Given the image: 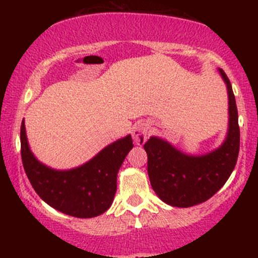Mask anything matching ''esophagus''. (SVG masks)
I'll return each instance as SVG.
<instances>
[{
	"label": "esophagus",
	"mask_w": 258,
	"mask_h": 258,
	"mask_svg": "<svg viewBox=\"0 0 258 258\" xmlns=\"http://www.w3.org/2000/svg\"><path fill=\"white\" fill-rule=\"evenodd\" d=\"M149 130H150V126L147 121H141V122L136 123V126L133 127V132H132V137H133V141H135V143L138 144V146H143L148 139Z\"/></svg>",
	"instance_id": "obj_1"
}]
</instances>
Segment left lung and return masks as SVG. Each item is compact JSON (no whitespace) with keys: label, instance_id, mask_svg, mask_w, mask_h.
I'll return each mask as SVG.
<instances>
[{"label":"left lung","instance_id":"1","mask_svg":"<svg viewBox=\"0 0 258 258\" xmlns=\"http://www.w3.org/2000/svg\"><path fill=\"white\" fill-rule=\"evenodd\" d=\"M218 73L227 86L229 116L227 136L220 147L203 155H190L155 136L144 144L150 184L167 205L190 207L209 200L235 167L240 147L238 109L229 79L222 69Z\"/></svg>","mask_w":258,"mask_h":258}]
</instances>
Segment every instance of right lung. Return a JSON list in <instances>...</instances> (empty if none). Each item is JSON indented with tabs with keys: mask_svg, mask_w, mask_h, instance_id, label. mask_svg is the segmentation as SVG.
Instances as JSON below:
<instances>
[{
	"mask_svg": "<svg viewBox=\"0 0 258 258\" xmlns=\"http://www.w3.org/2000/svg\"><path fill=\"white\" fill-rule=\"evenodd\" d=\"M20 144L23 166L38 197L53 209L78 218L96 217L111 206L117 172L133 148L131 135H127L103 148L81 166L55 170L38 161L31 152L24 120Z\"/></svg>",
	"mask_w": 258,
	"mask_h": 258,
	"instance_id": "1",
	"label": "right lung"
}]
</instances>
